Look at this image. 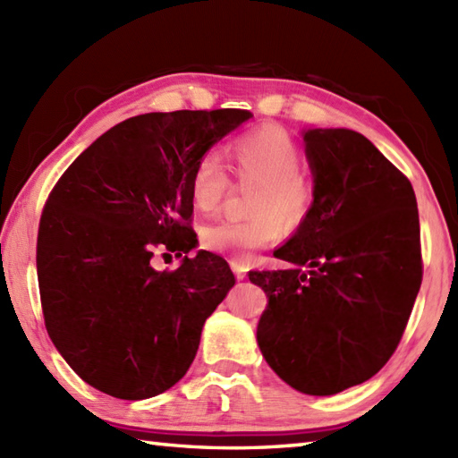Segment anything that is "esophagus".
<instances>
[{"label": "esophagus", "instance_id": "1", "mask_svg": "<svg viewBox=\"0 0 458 458\" xmlns=\"http://www.w3.org/2000/svg\"><path fill=\"white\" fill-rule=\"evenodd\" d=\"M232 269H234V274L238 279H244L246 277V271H248V266L244 264V261H238V259H232Z\"/></svg>", "mask_w": 458, "mask_h": 458}]
</instances>
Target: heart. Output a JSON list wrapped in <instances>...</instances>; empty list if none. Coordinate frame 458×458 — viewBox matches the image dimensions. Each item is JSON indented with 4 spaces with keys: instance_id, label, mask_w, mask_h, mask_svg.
<instances>
[{
    "instance_id": "b5f03b06",
    "label": "heart",
    "mask_w": 458,
    "mask_h": 458,
    "mask_svg": "<svg viewBox=\"0 0 458 458\" xmlns=\"http://www.w3.org/2000/svg\"><path fill=\"white\" fill-rule=\"evenodd\" d=\"M224 163L248 194L246 220H218L200 230L202 246L210 251L248 258L251 251L274 246L285 226L295 230L315 204V184L301 169L303 149L279 123H264L238 135L224 148ZM214 155H204L189 177L192 207L202 214L216 210L230 192L232 181Z\"/></svg>"
}]
</instances>
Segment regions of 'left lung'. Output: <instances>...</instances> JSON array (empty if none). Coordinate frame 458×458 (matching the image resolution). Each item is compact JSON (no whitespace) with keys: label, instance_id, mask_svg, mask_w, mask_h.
<instances>
[{"label":"left lung","instance_id":"8db88e82","mask_svg":"<svg viewBox=\"0 0 458 458\" xmlns=\"http://www.w3.org/2000/svg\"><path fill=\"white\" fill-rule=\"evenodd\" d=\"M315 204L281 267L250 271L267 295L258 344L295 390L333 395L366 382L395 352L423 279L410 179L352 130L303 135Z\"/></svg>","mask_w":458,"mask_h":458}]
</instances>
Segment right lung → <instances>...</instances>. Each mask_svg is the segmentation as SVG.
<instances>
[{
  "mask_svg": "<svg viewBox=\"0 0 458 458\" xmlns=\"http://www.w3.org/2000/svg\"><path fill=\"white\" fill-rule=\"evenodd\" d=\"M246 110L141 114L100 135L56 181L38 222L47 333L76 374L118 400H148L187 374L236 277L200 250L189 177ZM155 247L183 264L150 266ZM169 256V254H163Z\"/></svg>",
  "mask_w": 458,
  "mask_h": 458,
  "instance_id": "obj_1",
  "label": "right lung"
}]
</instances>
